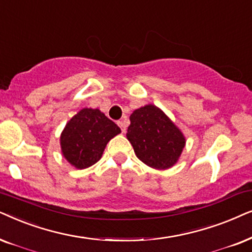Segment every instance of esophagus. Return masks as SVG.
I'll return each instance as SVG.
<instances>
[{
    "label": "esophagus",
    "mask_w": 252,
    "mask_h": 252,
    "mask_svg": "<svg viewBox=\"0 0 252 252\" xmlns=\"http://www.w3.org/2000/svg\"><path fill=\"white\" fill-rule=\"evenodd\" d=\"M117 124H119V126L121 128V130H122L123 133L126 131V121H119V122H117Z\"/></svg>",
    "instance_id": "obj_1"
}]
</instances>
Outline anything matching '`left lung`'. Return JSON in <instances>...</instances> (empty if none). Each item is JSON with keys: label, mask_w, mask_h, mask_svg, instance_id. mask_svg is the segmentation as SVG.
<instances>
[{"label": "left lung", "mask_w": 252, "mask_h": 252, "mask_svg": "<svg viewBox=\"0 0 252 252\" xmlns=\"http://www.w3.org/2000/svg\"><path fill=\"white\" fill-rule=\"evenodd\" d=\"M126 138L137 158L156 169L173 167L186 146L182 131L154 105L140 107L130 115Z\"/></svg>", "instance_id": "obj_1"}]
</instances>
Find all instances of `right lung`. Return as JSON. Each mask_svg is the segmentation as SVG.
<instances>
[{
    "mask_svg": "<svg viewBox=\"0 0 252 252\" xmlns=\"http://www.w3.org/2000/svg\"><path fill=\"white\" fill-rule=\"evenodd\" d=\"M120 132L119 126L99 109L83 108L61 133L63 157L76 168H87L98 162L107 143Z\"/></svg>",
    "mask_w": 252,
    "mask_h": 252,
    "instance_id": "add662e5",
    "label": "right lung"
}]
</instances>
